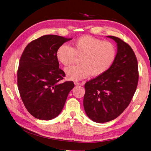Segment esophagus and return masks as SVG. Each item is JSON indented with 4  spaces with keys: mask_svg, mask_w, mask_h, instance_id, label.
<instances>
[{
    "mask_svg": "<svg viewBox=\"0 0 151 151\" xmlns=\"http://www.w3.org/2000/svg\"><path fill=\"white\" fill-rule=\"evenodd\" d=\"M74 84H75V86H81V83H78V82H74Z\"/></svg>",
    "mask_w": 151,
    "mask_h": 151,
    "instance_id": "obj_1",
    "label": "esophagus"
}]
</instances>
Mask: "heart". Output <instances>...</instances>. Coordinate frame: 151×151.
<instances>
[{"instance_id": "b5f03b06", "label": "heart", "mask_w": 151, "mask_h": 151, "mask_svg": "<svg viewBox=\"0 0 151 151\" xmlns=\"http://www.w3.org/2000/svg\"><path fill=\"white\" fill-rule=\"evenodd\" d=\"M116 50L112 43L83 36L72 43V47L63 44L58 48V60L65 66L74 62L76 56L81 57L79 65H73L65 69L67 78L80 81L90 74L97 77L107 72L115 60Z\"/></svg>"}]
</instances>
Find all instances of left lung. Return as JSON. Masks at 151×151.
Returning <instances> with one entry per match:
<instances>
[{"label": "left lung", "mask_w": 151, "mask_h": 151, "mask_svg": "<svg viewBox=\"0 0 151 151\" xmlns=\"http://www.w3.org/2000/svg\"><path fill=\"white\" fill-rule=\"evenodd\" d=\"M106 37L116 43L115 60L107 72L84 85V110L96 123L113 120L125 110L134 96L139 80L138 63L133 50L120 38Z\"/></svg>", "instance_id": "1"}]
</instances>
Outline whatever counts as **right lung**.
Masks as SVG:
<instances>
[{
  "instance_id": "right-lung-1",
  "label": "right lung",
  "mask_w": 151,
  "mask_h": 151,
  "mask_svg": "<svg viewBox=\"0 0 151 151\" xmlns=\"http://www.w3.org/2000/svg\"><path fill=\"white\" fill-rule=\"evenodd\" d=\"M48 35L29 43L20 58L17 86L27 110L36 118L50 120L57 117L74 88L72 81L60 83L65 74L59 68L58 48L71 40Z\"/></svg>"
}]
</instances>
